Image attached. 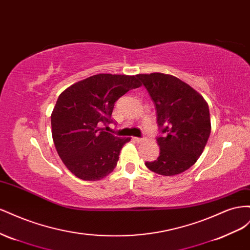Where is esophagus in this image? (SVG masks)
<instances>
[{"label": "esophagus", "mask_w": 250, "mask_h": 250, "mask_svg": "<svg viewBox=\"0 0 250 250\" xmlns=\"http://www.w3.org/2000/svg\"><path fill=\"white\" fill-rule=\"evenodd\" d=\"M134 140L136 142H142V141L146 140V138L145 137H134Z\"/></svg>", "instance_id": "1"}]
</instances>
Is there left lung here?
I'll list each match as a JSON object with an SVG mask.
<instances>
[{"label":"left lung","instance_id":"obj_1","mask_svg":"<svg viewBox=\"0 0 250 250\" xmlns=\"http://www.w3.org/2000/svg\"><path fill=\"white\" fill-rule=\"evenodd\" d=\"M157 113L160 134L157 160L146 161L152 172L174 176L195 165L210 134L208 104L204 98L173 75L138 74Z\"/></svg>","mask_w":250,"mask_h":250}]
</instances>
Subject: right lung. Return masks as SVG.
<instances>
[{
	"instance_id": "1",
	"label": "right lung",
	"mask_w": 250,
	"mask_h": 250,
	"mask_svg": "<svg viewBox=\"0 0 250 250\" xmlns=\"http://www.w3.org/2000/svg\"><path fill=\"white\" fill-rule=\"evenodd\" d=\"M140 85L137 75L96 74L70 85L59 96L51 115L52 137L71 173L95 181L113 172L121 148L131 138L114 136L101 125L113 123L117 99Z\"/></svg>"
}]
</instances>
